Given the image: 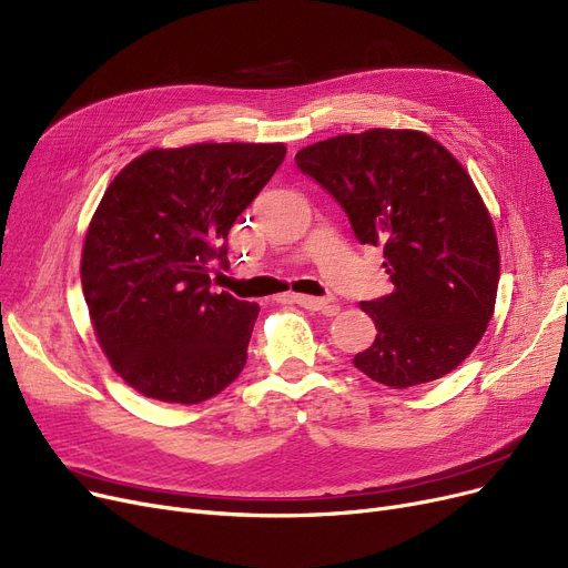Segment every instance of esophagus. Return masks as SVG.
I'll return each instance as SVG.
<instances>
[{
    "label": "esophagus",
    "mask_w": 568,
    "mask_h": 568,
    "mask_svg": "<svg viewBox=\"0 0 568 568\" xmlns=\"http://www.w3.org/2000/svg\"><path fill=\"white\" fill-rule=\"evenodd\" d=\"M291 301H293L295 305H301V307L310 310V312H321V314H326V316H335V314L339 312V305H335V303H331V301H323V298H314V295L293 293Z\"/></svg>",
    "instance_id": "esophagus-1"
}]
</instances>
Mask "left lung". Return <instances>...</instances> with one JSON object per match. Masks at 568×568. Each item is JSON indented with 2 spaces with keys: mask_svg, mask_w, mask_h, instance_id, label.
Segmentation results:
<instances>
[{
  "mask_svg": "<svg viewBox=\"0 0 568 568\" xmlns=\"http://www.w3.org/2000/svg\"><path fill=\"white\" fill-rule=\"evenodd\" d=\"M295 164L344 207L361 245L384 250L393 293L361 303L376 339L354 365L390 388L460 365L493 318L499 247L457 159L427 133L369 129L307 145Z\"/></svg>",
  "mask_w": 568,
  "mask_h": 568,
  "instance_id": "obj_1",
  "label": "left lung"
}]
</instances>
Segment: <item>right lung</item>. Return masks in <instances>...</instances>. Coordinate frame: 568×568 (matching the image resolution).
I'll list each match as a JSON object with an SVG mask.
<instances>
[{
  "label": "right lung",
  "mask_w": 568,
  "mask_h": 568,
  "mask_svg": "<svg viewBox=\"0 0 568 568\" xmlns=\"http://www.w3.org/2000/svg\"><path fill=\"white\" fill-rule=\"evenodd\" d=\"M286 156L282 143L150 150L105 189L80 282L103 354L161 402L199 404L237 379L258 305L212 293L226 237Z\"/></svg>",
  "instance_id": "1"
}]
</instances>
